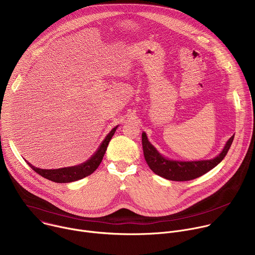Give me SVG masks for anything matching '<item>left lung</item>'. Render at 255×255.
Wrapping results in <instances>:
<instances>
[{
    "mask_svg": "<svg viewBox=\"0 0 255 255\" xmlns=\"http://www.w3.org/2000/svg\"><path fill=\"white\" fill-rule=\"evenodd\" d=\"M234 135L227 141L222 152L213 159L198 160V161H176L169 160L158 153V151L152 146L147 139L146 134L142 133V147L144 158L146 160L150 169L157 175L162 176L169 180L187 181L197 178L217 164H219L226 156L231 144L233 142Z\"/></svg>",
    "mask_w": 255,
    "mask_h": 255,
    "instance_id": "1",
    "label": "left lung"
}]
</instances>
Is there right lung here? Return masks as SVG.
Masks as SVG:
<instances>
[{
    "label": "right lung",
    "instance_id": "right-lung-1",
    "mask_svg": "<svg viewBox=\"0 0 255 255\" xmlns=\"http://www.w3.org/2000/svg\"><path fill=\"white\" fill-rule=\"evenodd\" d=\"M116 129H117V127H115L111 130V132L106 136L105 140L102 142L98 151L88 161H86L85 163H82L81 165L58 168V169H42V168L35 167L34 165L30 164L29 162H27V163L35 172H37L38 174H40L41 176H43L49 180L55 181V183H71V181L79 180L81 178H84V177L92 174L98 168V166L102 162L104 154L107 150L108 144H109V142H110L112 136L114 135Z\"/></svg>",
    "mask_w": 255,
    "mask_h": 255
}]
</instances>
